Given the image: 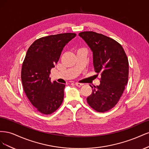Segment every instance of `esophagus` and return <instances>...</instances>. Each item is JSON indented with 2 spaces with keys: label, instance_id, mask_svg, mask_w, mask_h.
<instances>
[{
  "label": "esophagus",
  "instance_id": "esophagus-1",
  "mask_svg": "<svg viewBox=\"0 0 149 149\" xmlns=\"http://www.w3.org/2000/svg\"><path fill=\"white\" fill-rule=\"evenodd\" d=\"M75 85L76 86H78V87H81V86H83V84L76 83H75Z\"/></svg>",
  "mask_w": 149,
  "mask_h": 149
}]
</instances>
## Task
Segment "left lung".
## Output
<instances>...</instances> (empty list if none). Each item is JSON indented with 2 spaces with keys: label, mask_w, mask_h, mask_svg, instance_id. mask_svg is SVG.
Here are the masks:
<instances>
[{
  "label": "left lung",
  "mask_w": 149,
  "mask_h": 149,
  "mask_svg": "<svg viewBox=\"0 0 149 149\" xmlns=\"http://www.w3.org/2000/svg\"><path fill=\"white\" fill-rule=\"evenodd\" d=\"M93 54L94 71L100 74V84L94 86L87 97L88 104L99 112L114 107L123 94L129 77V61L123 47L116 40L94 31L79 33Z\"/></svg>",
  "instance_id": "8db88e82"
}]
</instances>
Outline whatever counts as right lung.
<instances>
[{"mask_svg":"<svg viewBox=\"0 0 149 149\" xmlns=\"http://www.w3.org/2000/svg\"><path fill=\"white\" fill-rule=\"evenodd\" d=\"M76 35L65 33L42 37L35 40L26 52L21 71L22 85L31 104L42 114L53 113L63 101L65 85L52 82L49 74L63 49Z\"/></svg>","mask_w":149,"mask_h":149,"instance_id":"add662e5","label":"right lung"}]
</instances>
